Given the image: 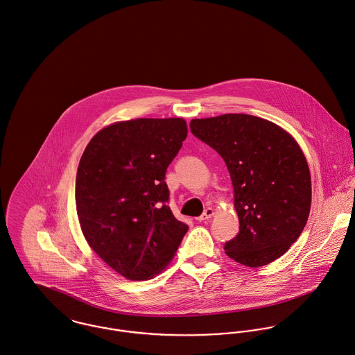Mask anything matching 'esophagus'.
Returning a JSON list of instances; mask_svg holds the SVG:
<instances>
[{"label":"esophagus","mask_w":355,"mask_h":355,"mask_svg":"<svg viewBox=\"0 0 355 355\" xmlns=\"http://www.w3.org/2000/svg\"><path fill=\"white\" fill-rule=\"evenodd\" d=\"M213 215V209H206V210H205V213L202 214V215L198 218V220H200V222H202V220H207V219H210Z\"/></svg>","instance_id":"esophagus-1"}]
</instances>
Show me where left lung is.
I'll use <instances>...</instances> for the list:
<instances>
[{"label":"left lung","instance_id":"8db88e82","mask_svg":"<svg viewBox=\"0 0 355 355\" xmlns=\"http://www.w3.org/2000/svg\"><path fill=\"white\" fill-rule=\"evenodd\" d=\"M191 132L225 160L240 230L225 254L265 266L285 254L307 222L311 180L306 157L280 126L245 114L191 121Z\"/></svg>","mask_w":355,"mask_h":355}]
</instances>
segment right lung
I'll use <instances>...</instances> for the list:
<instances>
[{
  "label": "right lung",
  "mask_w": 355,
  "mask_h": 355,
  "mask_svg": "<svg viewBox=\"0 0 355 355\" xmlns=\"http://www.w3.org/2000/svg\"><path fill=\"white\" fill-rule=\"evenodd\" d=\"M181 118L133 119L100 130L76 171L75 203L93 251L129 280L163 270L188 225L168 207V164L187 139Z\"/></svg>",
  "instance_id": "add662e5"
}]
</instances>
